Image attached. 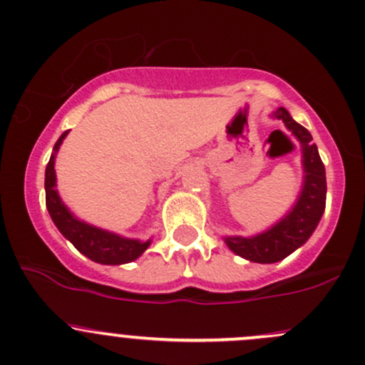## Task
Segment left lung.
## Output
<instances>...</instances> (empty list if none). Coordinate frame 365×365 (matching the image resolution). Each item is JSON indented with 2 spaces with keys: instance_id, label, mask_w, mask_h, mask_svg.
Listing matches in <instances>:
<instances>
[{
  "instance_id": "8db88e82",
  "label": "left lung",
  "mask_w": 365,
  "mask_h": 365,
  "mask_svg": "<svg viewBox=\"0 0 365 365\" xmlns=\"http://www.w3.org/2000/svg\"><path fill=\"white\" fill-rule=\"evenodd\" d=\"M273 115L285 122L287 128L301 141L302 166H304L306 176L297 205L274 227L253 237H225V243L234 253L260 264L278 262L308 241L324 215L325 195H327L325 168L318 155L317 145L313 143L312 134L308 129L297 124L283 106H279Z\"/></svg>"
}]
</instances>
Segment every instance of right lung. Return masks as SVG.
Masks as SVG:
<instances>
[{
	"label": "right lung",
	"mask_w": 365,
	"mask_h": 365,
	"mask_svg": "<svg viewBox=\"0 0 365 365\" xmlns=\"http://www.w3.org/2000/svg\"><path fill=\"white\" fill-rule=\"evenodd\" d=\"M68 131L61 134L57 143L53 145V153L45 170V202L51 213L53 224L59 229L66 240H70L73 247L91 260L99 264H125L138 259L148 248L150 241L141 243L136 240H128L117 234L103 231V229L92 227L86 222L76 220L73 215L68 212L66 206L61 201L59 194L56 190V171H53V160H56V152L59 150L61 143L66 138Z\"/></svg>",
	"instance_id": "obj_1"
}]
</instances>
